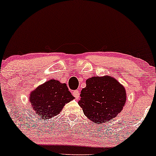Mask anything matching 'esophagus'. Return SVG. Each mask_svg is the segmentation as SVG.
Returning <instances> with one entry per match:
<instances>
[{
  "instance_id": "esophagus-1",
  "label": "esophagus",
  "mask_w": 156,
  "mask_h": 156,
  "mask_svg": "<svg viewBox=\"0 0 156 156\" xmlns=\"http://www.w3.org/2000/svg\"><path fill=\"white\" fill-rule=\"evenodd\" d=\"M73 95L76 99H78L80 97V91L78 90H75L73 91Z\"/></svg>"
}]
</instances>
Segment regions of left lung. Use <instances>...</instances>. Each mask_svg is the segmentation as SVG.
Returning <instances> with one entry per match:
<instances>
[{
    "mask_svg": "<svg viewBox=\"0 0 156 156\" xmlns=\"http://www.w3.org/2000/svg\"><path fill=\"white\" fill-rule=\"evenodd\" d=\"M79 105L93 122L103 124L114 118L125 105V87L109 76H93L81 90Z\"/></svg>",
    "mask_w": 156,
    "mask_h": 156,
    "instance_id": "8db88e82",
    "label": "left lung"
}]
</instances>
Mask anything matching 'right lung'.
<instances>
[{"instance_id":"right-lung-1","label":"right lung","mask_w":156,"mask_h":156,"mask_svg":"<svg viewBox=\"0 0 156 156\" xmlns=\"http://www.w3.org/2000/svg\"><path fill=\"white\" fill-rule=\"evenodd\" d=\"M73 98L66 84L51 80L31 92L29 101L37 116L43 119H49L57 116L65 105Z\"/></svg>"}]
</instances>
